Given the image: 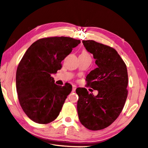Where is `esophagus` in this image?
Listing matches in <instances>:
<instances>
[{"instance_id":"esophagus-1","label":"esophagus","mask_w":148,"mask_h":148,"mask_svg":"<svg viewBox=\"0 0 148 148\" xmlns=\"http://www.w3.org/2000/svg\"><path fill=\"white\" fill-rule=\"evenodd\" d=\"M76 86H75V85L72 86V92H75V91H76Z\"/></svg>"}]
</instances>
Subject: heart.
<instances>
[{"mask_svg":"<svg viewBox=\"0 0 148 148\" xmlns=\"http://www.w3.org/2000/svg\"><path fill=\"white\" fill-rule=\"evenodd\" d=\"M80 56H89V54H88V52H87V51H85V50H83L82 52V53H81V54H80Z\"/></svg>","mask_w":148,"mask_h":148,"instance_id":"b5f03b06","label":"heart"}]
</instances>
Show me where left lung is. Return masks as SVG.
Returning a JSON list of instances; mask_svg holds the SVG:
<instances>
[{
	"label": "left lung",
	"instance_id": "1",
	"mask_svg": "<svg viewBox=\"0 0 148 148\" xmlns=\"http://www.w3.org/2000/svg\"><path fill=\"white\" fill-rule=\"evenodd\" d=\"M82 42L97 65L86 77L87 85L98 94L94 96L85 88H77V114L83 126L98 131L111 125L122 111L128 92L127 67L113 48L93 40Z\"/></svg>",
	"mask_w": 148,
	"mask_h": 148
}]
</instances>
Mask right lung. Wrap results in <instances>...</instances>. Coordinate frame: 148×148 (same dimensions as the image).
I'll return each mask as SVG.
<instances>
[{
    "instance_id": "right-lung-1",
    "label": "right lung",
    "mask_w": 148,
    "mask_h": 148,
    "mask_svg": "<svg viewBox=\"0 0 148 148\" xmlns=\"http://www.w3.org/2000/svg\"><path fill=\"white\" fill-rule=\"evenodd\" d=\"M80 40L50 37L37 40L26 50L16 72L18 101L34 122L47 124L56 119L72 87L60 86L51 76L62 67L61 61Z\"/></svg>"
}]
</instances>
